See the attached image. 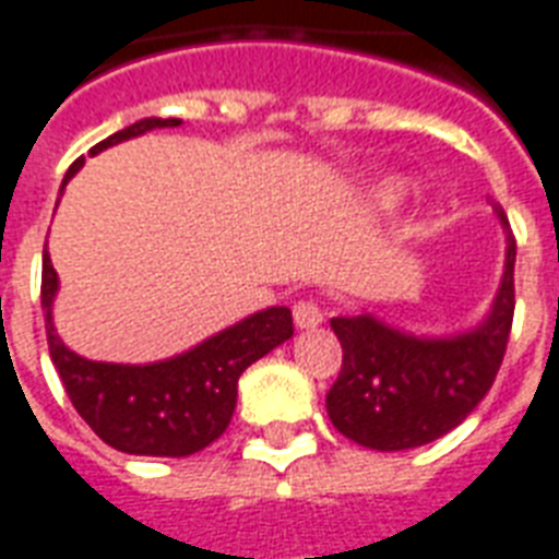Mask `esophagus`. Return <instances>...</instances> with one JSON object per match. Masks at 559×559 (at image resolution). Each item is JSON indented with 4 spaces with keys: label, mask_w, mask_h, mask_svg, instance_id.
Wrapping results in <instances>:
<instances>
[{
    "label": "esophagus",
    "mask_w": 559,
    "mask_h": 559,
    "mask_svg": "<svg viewBox=\"0 0 559 559\" xmlns=\"http://www.w3.org/2000/svg\"><path fill=\"white\" fill-rule=\"evenodd\" d=\"M322 319H325V313H322V308L313 298H301V301L293 305V322L298 328H317L322 325Z\"/></svg>",
    "instance_id": "1"
}]
</instances>
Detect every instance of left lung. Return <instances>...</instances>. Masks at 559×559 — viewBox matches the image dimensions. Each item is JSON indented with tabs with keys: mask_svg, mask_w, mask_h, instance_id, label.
Masks as SVG:
<instances>
[{
	"mask_svg": "<svg viewBox=\"0 0 559 559\" xmlns=\"http://www.w3.org/2000/svg\"><path fill=\"white\" fill-rule=\"evenodd\" d=\"M504 281L480 328L451 340H416L372 317L331 319L343 366L328 390L334 428L357 445L404 451L440 440L489 393L504 360L516 310V237L507 225Z\"/></svg>",
	"mask_w": 559,
	"mask_h": 559,
	"instance_id": "obj_1",
	"label": "left lung"
}]
</instances>
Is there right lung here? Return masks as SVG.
Wrapping results in <instances>:
<instances>
[{
  "label": "right lung",
  "mask_w": 559,
  "mask_h": 559,
  "mask_svg": "<svg viewBox=\"0 0 559 559\" xmlns=\"http://www.w3.org/2000/svg\"><path fill=\"white\" fill-rule=\"evenodd\" d=\"M181 126V119H140L102 140L87 152L96 155L119 140L138 138L152 128ZM84 164L70 166L63 185ZM58 275L43 251L40 301L46 313L49 355L70 395L72 407L110 449L146 457H187L219 440L237 407V381L254 360L270 355L293 336L289 308H270L242 319L223 334L181 357L152 366H119L87 360L63 346L52 325V296Z\"/></svg>",
  "instance_id": "right-lung-1"
}]
</instances>
